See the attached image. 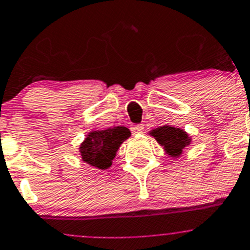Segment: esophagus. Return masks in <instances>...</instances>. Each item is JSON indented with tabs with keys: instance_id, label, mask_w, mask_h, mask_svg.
<instances>
[{
	"instance_id": "esophagus-1",
	"label": "esophagus",
	"mask_w": 250,
	"mask_h": 250,
	"mask_svg": "<svg viewBox=\"0 0 250 250\" xmlns=\"http://www.w3.org/2000/svg\"><path fill=\"white\" fill-rule=\"evenodd\" d=\"M132 133H142L145 131V125H136L131 128Z\"/></svg>"
}]
</instances>
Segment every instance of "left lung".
Masks as SVG:
<instances>
[{
	"label": "left lung",
	"mask_w": 250,
	"mask_h": 250,
	"mask_svg": "<svg viewBox=\"0 0 250 250\" xmlns=\"http://www.w3.org/2000/svg\"><path fill=\"white\" fill-rule=\"evenodd\" d=\"M151 134L157 140V142L167 149V152L173 157L181 155L182 149L188 145V134L179 128L164 125L158 127L151 132Z\"/></svg>",
	"instance_id": "1"
}]
</instances>
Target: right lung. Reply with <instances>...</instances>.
I'll list each match as a JSON object with an SVG mask.
<instances>
[{
  "mask_svg": "<svg viewBox=\"0 0 250 250\" xmlns=\"http://www.w3.org/2000/svg\"><path fill=\"white\" fill-rule=\"evenodd\" d=\"M129 136V129L121 125L89 133L80 147L83 161L101 170H107L112 165V160L116 156L119 146Z\"/></svg>",
  "mask_w": 250,
  "mask_h": 250,
  "instance_id": "right-lung-1",
  "label": "right lung"
}]
</instances>
